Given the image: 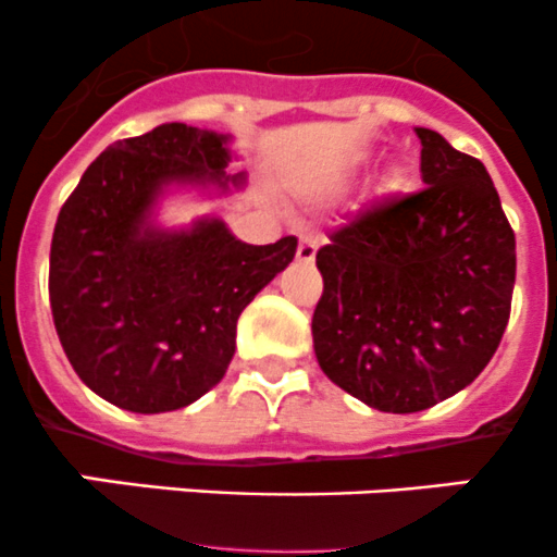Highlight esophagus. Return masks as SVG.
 Wrapping results in <instances>:
<instances>
[{"instance_id": "obj_1", "label": "esophagus", "mask_w": 557, "mask_h": 557, "mask_svg": "<svg viewBox=\"0 0 557 557\" xmlns=\"http://www.w3.org/2000/svg\"><path fill=\"white\" fill-rule=\"evenodd\" d=\"M314 252H318V237H312V234L301 237L299 250H296V258H299V261H305V263H312Z\"/></svg>"}]
</instances>
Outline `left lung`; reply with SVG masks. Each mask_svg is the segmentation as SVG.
<instances>
[{
    "instance_id": "1",
    "label": "left lung",
    "mask_w": 557,
    "mask_h": 557,
    "mask_svg": "<svg viewBox=\"0 0 557 557\" xmlns=\"http://www.w3.org/2000/svg\"><path fill=\"white\" fill-rule=\"evenodd\" d=\"M425 188L358 212L318 250L325 377L380 412H420L474 383L502 342L515 232L482 161L414 128Z\"/></svg>"
}]
</instances>
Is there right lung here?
<instances>
[{
  "instance_id": "add662e5",
  "label": "right lung",
  "mask_w": 557,
  "mask_h": 557,
  "mask_svg": "<svg viewBox=\"0 0 557 557\" xmlns=\"http://www.w3.org/2000/svg\"><path fill=\"white\" fill-rule=\"evenodd\" d=\"M232 137L161 123L117 139L64 201L50 243V312L77 377L139 414L172 412L226 374L239 314L296 256V237L247 245L221 218L161 228L172 188L226 194Z\"/></svg>"
}]
</instances>
